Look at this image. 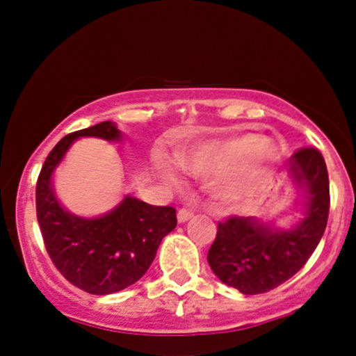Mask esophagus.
<instances>
[{
  "mask_svg": "<svg viewBox=\"0 0 356 356\" xmlns=\"http://www.w3.org/2000/svg\"><path fill=\"white\" fill-rule=\"evenodd\" d=\"M192 216H194V211L189 209V207H182V209H179L177 212V220L179 222H186V220H189Z\"/></svg>",
  "mask_w": 356,
  "mask_h": 356,
  "instance_id": "esophagus-1",
  "label": "esophagus"
}]
</instances>
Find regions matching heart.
<instances>
[{
	"label": "heart",
	"mask_w": 356,
	"mask_h": 356,
	"mask_svg": "<svg viewBox=\"0 0 356 356\" xmlns=\"http://www.w3.org/2000/svg\"><path fill=\"white\" fill-rule=\"evenodd\" d=\"M275 159V147L252 134L220 142H207L177 152L179 165L192 175L232 170L229 179L220 186V195L227 201H238L244 194L256 191L263 182L268 165H271ZM162 174L169 182H177L172 170L164 169Z\"/></svg>",
	"instance_id": "heart-1"
}]
</instances>
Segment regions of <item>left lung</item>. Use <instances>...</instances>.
Masks as SVG:
<instances>
[{"mask_svg":"<svg viewBox=\"0 0 356 356\" xmlns=\"http://www.w3.org/2000/svg\"><path fill=\"white\" fill-rule=\"evenodd\" d=\"M293 182L305 191L303 219L289 229H276L256 218L231 216L218 224L207 263L224 284L243 295L271 291L295 276L313 254L326 229L330 212L328 170L313 147L289 159Z\"/></svg>","mask_w":356,"mask_h":356,"instance_id":"8db88e82","label":"left lung"}]
</instances>
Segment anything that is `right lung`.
Returning a JSON list of instances; mask_svg holds the SVG:
<instances>
[{
	"label": "right lung",
	"instance_id": "obj_1",
	"mask_svg": "<svg viewBox=\"0 0 356 356\" xmlns=\"http://www.w3.org/2000/svg\"><path fill=\"white\" fill-rule=\"evenodd\" d=\"M80 137L120 140L112 122L68 134L53 147L36 182V218L53 264L73 286L90 295H110L137 283L152 264L161 241L177 226L175 209L125 195L115 209L85 219L61 207L51 175Z\"/></svg>",
	"mask_w": 356,
	"mask_h": 356
}]
</instances>
